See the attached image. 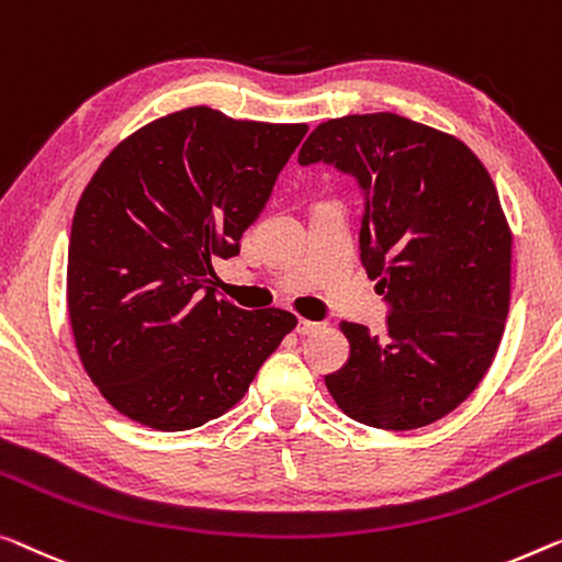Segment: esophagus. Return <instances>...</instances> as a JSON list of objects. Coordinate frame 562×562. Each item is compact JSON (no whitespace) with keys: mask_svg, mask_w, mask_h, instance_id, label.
<instances>
[{"mask_svg":"<svg viewBox=\"0 0 562 562\" xmlns=\"http://www.w3.org/2000/svg\"><path fill=\"white\" fill-rule=\"evenodd\" d=\"M321 328H323L321 323H313V321H297V333H300V335H313V333H317Z\"/></svg>","mask_w":562,"mask_h":562,"instance_id":"34e87169","label":"esophagus"}]
</instances>
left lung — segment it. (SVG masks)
Returning a JSON list of instances; mask_svg holds the SVG:
<instances>
[{
    "label": "left lung",
    "mask_w": 562,
    "mask_h": 562,
    "mask_svg": "<svg viewBox=\"0 0 562 562\" xmlns=\"http://www.w3.org/2000/svg\"><path fill=\"white\" fill-rule=\"evenodd\" d=\"M297 161L356 179L361 262L389 307L386 335L340 325L350 356L325 386L373 429L439 422L480 386L505 333L513 234L487 169L462 140L396 113L321 123Z\"/></svg>",
    "instance_id": "obj_1"
}]
</instances>
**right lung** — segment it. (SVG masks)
I'll list each match as a JSON object with an SVG mask.
<instances>
[{"label":"right lung","mask_w":562,"mask_h":562,"mask_svg":"<svg viewBox=\"0 0 562 562\" xmlns=\"http://www.w3.org/2000/svg\"><path fill=\"white\" fill-rule=\"evenodd\" d=\"M305 133L196 105L100 164L72 216L67 310L82 366L123 416L158 431L212 422L297 325L220 297L212 265L239 255Z\"/></svg>","instance_id":"add662e5"}]
</instances>
